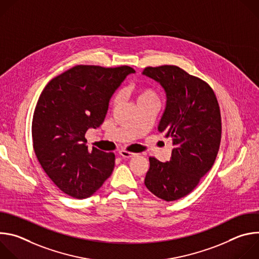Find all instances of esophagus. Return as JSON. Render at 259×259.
<instances>
[{"label": "esophagus", "mask_w": 259, "mask_h": 259, "mask_svg": "<svg viewBox=\"0 0 259 259\" xmlns=\"http://www.w3.org/2000/svg\"><path fill=\"white\" fill-rule=\"evenodd\" d=\"M119 155H120L123 159H129V158H133V157L136 156V154L130 153V152H127V151H120V152H119Z\"/></svg>", "instance_id": "1"}]
</instances>
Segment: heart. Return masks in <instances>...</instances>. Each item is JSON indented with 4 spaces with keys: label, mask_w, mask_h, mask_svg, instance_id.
<instances>
[{
    "label": "heart",
    "mask_w": 259,
    "mask_h": 259,
    "mask_svg": "<svg viewBox=\"0 0 259 259\" xmlns=\"http://www.w3.org/2000/svg\"><path fill=\"white\" fill-rule=\"evenodd\" d=\"M135 96H136V102H154L158 103V95L156 91L152 88L149 87H143L139 88L135 91ZM119 101V95H116L114 98V103L116 104Z\"/></svg>",
    "instance_id": "b5f03b06"
}]
</instances>
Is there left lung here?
<instances>
[{
	"instance_id": "1",
	"label": "left lung",
	"mask_w": 259,
	"mask_h": 259,
	"mask_svg": "<svg viewBox=\"0 0 259 259\" xmlns=\"http://www.w3.org/2000/svg\"><path fill=\"white\" fill-rule=\"evenodd\" d=\"M142 75L165 91L158 131L173 140L169 161L150 158L144 184L156 197L175 201L189 195L214 164L221 138L219 105L207 83L178 66H150Z\"/></svg>"
}]
</instances>
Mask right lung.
Listing matches in <instances>:
<instances>
[{"label":"right lung","instance_id":"add662e5","mask_svg":"<svg viewBox=\"0 0 259 259\" xmlns=\"http://www.w3.org/2000/svg\"><path fill=\"white\" fill-rule=\"evenodd\" d=\"M134 72L127 65H76L52 79L41 93L32 118L33 150L64 194L89 198L112 175L115 155L88 150L85 133L103 123L110 98Z\"/></svg>","mask_w":259,"mask_h":259}]
</instances>
